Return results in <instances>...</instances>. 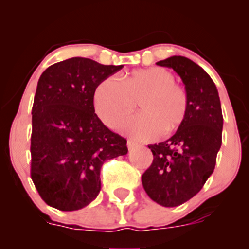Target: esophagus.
Returning a JSON list of instances; mask_svg holds the SVG:
<instances>
[{"mask_svg": "<svg viewBox=\"0 0 249 249\" xmlns=\"http://www.w3.org/2000/svg\"><path fill=\"white\" fill-rule=\"evenodd\" d=\"M137 146H138V144H137L136 142L128 139V141H127V148H128V150H133V148H136Z\"/></svg>", "mask_w": 249, "mask_h": 249, "instance_id": "1", "label": "esophagus"}]
</instances>
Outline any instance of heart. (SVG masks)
Wrapping results in <instances>:
<instances>
[{
    "instance_id": "b5f03b06",
    "label": "heart",
    "mask_w": 249,
    "mask_h": 249,
    "mask_svg": "<svg viewBox=\"0 0 249 249\" xmlns=\"http://www.w3.org/2000/svg\"><path fill=\"white\" fill-rule=\"evenodd\" d=\"M139 102V115L126 119L122 131L138 139H153L178 128L187 116L188 96L174 83L164 68H147L131 72L124 81L107 77L97 85L93 105L97 116L110 128H116Z\"/></svg>"
}]
</instances>
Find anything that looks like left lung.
Listing matches in <instances>:
<instances>
[{
	"instance_id": "obj_1",
	"label": "left lung",
	"mask_w": 249,
	"mask_h": 249,
	"mask_svg": "<svg viewBox=\"0 0 249 249\" xmlns=\"http://www.w3.org/2000/svg\"><path fill=\"white\" fill-rule=\"evenodd\" d=\"M157 65L171 68L180 76L188 96V111L170 139L148 145L153 161L142 176V182L153 201L176 207L193 198L213 173L224 118L215 84L196 63L172 56Z\"/></svg>"
}]
</instances>
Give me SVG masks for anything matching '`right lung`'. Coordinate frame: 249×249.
<instances>
[{
  "instance_id": "1",
  "label": "right lung",
  "mask_w": 249,
  "mask_h": 249,
  "mask_svg": "<svg viewBox=\"0 0 249 249\" xmlns=\"http://www.w3.org/2000/svg\"><path fill=\"white\" fill-rule=\"evenodd\" d=\"M122 68L72 57L39 77L31 112V179L49 206H88L101 191L103 164L127 153L126 139L108 130L93 107L97 85Z\"/></svg>"
}]
</instances>
